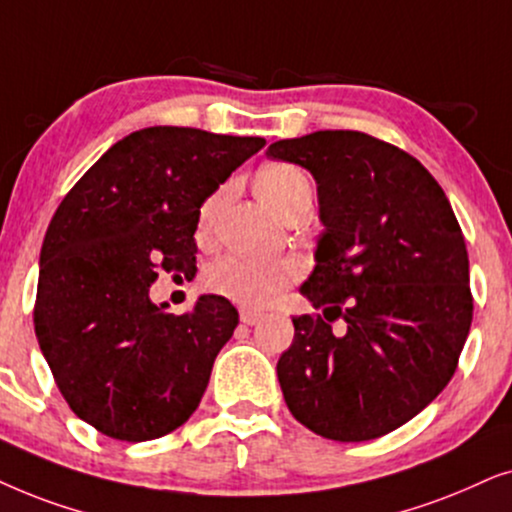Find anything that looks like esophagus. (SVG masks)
I'll list each match as a JSON object with an SVG mask.
<instances>
[{
	"label": "esophagus",
	"instance_id": "esophagus-1",
	"mask_svg": "<svg viewBox=\"0 0 512 512\" xmlns=\"http://www.w3.org/2000/svg\"><path fill=\"white\" fill-rule=\"evenodd\" d=\"M264 318L262 311H255V309H241V323L245 325H257L260 320Z\"/></svg>",
	"mask_w": 512,
	"mask_h": 512
}]
</instances>
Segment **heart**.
I'll use <instances>...</instances> for the list:
<instances>
[{
	"label": "heart",
	"mask_w": 512,
	"mask_h": 512,
	"mask_svg": "<svg viewBox=\"0 0 512 512\" xmlns=\"http://www.w3.org/2000/svg\"><path fill=\"white\" fill-rule=\"evenodd\" d=\"M257 194L271 210L283 215L299 203L313 201V182L295 163H274L257 175ZM222 203V192L203 201L199 210V234L206 236L213 227L215 213ZM297 269L292 262H262L243 255H227L206 271V285L217 295L234 299L238 304H264L283 290Z\"/></svg>",
	"instance_id": "b5f03b06"
}]
</instances>
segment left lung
Returning <instances> with one entry per match:
<instances>
[{"instance_id": "8db88e82", "label": "left lung", "mask_w": 512, "mask_h": 512, "mask_svg": "<svg viewBox=\"0 0 512 512\" xmlns=\"http://www.w3.org/2000/svg\"><path fill=\"white\" fill-rule=\"evenodd\" d=\"M267 156L309 170L325 227L299 288L323 316L292 318L285 405L327 440H374L431 405L459 363L473 320L461 227L435 177L367 133L316 131Z\"/></svg>"}]
</instances>
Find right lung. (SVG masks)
<instances>
[{"instance_id": "1", "label": "right lung", "mask_w": 512, "mask_h": 512, "mask_svg": "<svg viewBox=\"0 0 512 512\" xmlns=\"http://www.w3.org/2000/svg\"><path fill=\"white\" fill-rule=\"evenodd\" d=\"M264 138L152 126L81 175L46 229L34 332L70 410L102 435L161 438L199 407L238 311L201 295L182 316L149 299L196 271L199 210Z\"/></svg>"}]
</instances>
